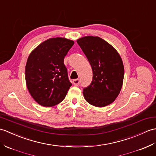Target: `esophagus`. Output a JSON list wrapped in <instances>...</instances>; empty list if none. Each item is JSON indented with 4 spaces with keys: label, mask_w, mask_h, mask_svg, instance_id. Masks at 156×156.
<instances>
[{
    "label": "esophagus",
    "mask_w": 156,
    "mask_h": 156,
    "mask_svg": "<svg viewBox=\"0 0 156 156\" xmlns=\"http://www.w3.org/2000/svg\"><path fill=\"white\" fill-rule=\"evenodd\" d=\"M72 83H73V84L74 86H78L80 84V80L79 79H75L73 81H72Z\"/></svg>",
    "instance_id": "34e87169"
}]
</instances>
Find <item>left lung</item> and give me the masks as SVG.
I'll use <instances>...</instances> for the list:
<instances>
[{
    "label": "left lung",
    "instance_id": "left-lung-1",
    "mask_svg": "<svg viewBox=\"0 0 156 156\" xmlns=\"http://www.w3.org/2000/svg\"><path fill=\"white\" fill-rule=\"evenodd\" d=\"M91 65L92 81L83 90L87 102L96 107L112 104L119 95L124 76L123 62L113 46L98 37L87 36L77 40Z\"/></svg>",
    "mask_w": 156,
    "mask_h": 156
}]
</instances>
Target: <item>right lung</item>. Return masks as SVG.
Returning <instances> with one entry per match:
<instances>
[{"mask_svg": "<svg viewBox=\"0 0 156 156\" xmlns=\"http://www.w3.org/2000/svg\"><path fill=\"white\" fill-rule=\"evenodd\" d=\"M74 44L73 41L65 38H49L29 55L25 68L26 84L38 104L54 106L66 96L72 84L64 59Z\"/></svg>", "mask_w": 156, "mask_h": 156, "instance_id": "right-lung-1", "label": "right lung"}]
</instances>
